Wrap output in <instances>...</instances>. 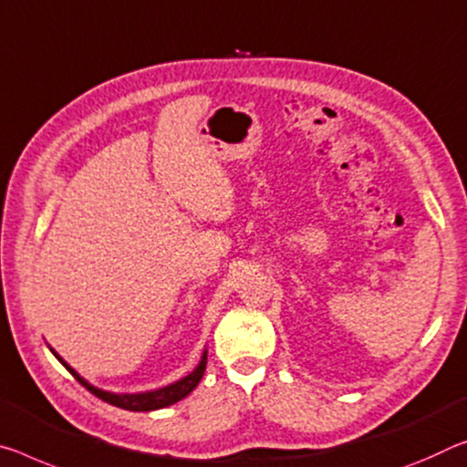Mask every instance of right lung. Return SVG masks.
Here are the masks:
<instances>
[{"instance_id": "obj_1", "label": "right lung", "mask_w": 467, "mask_h": 467, "mask_svg": "<svg viewBox=\"0 0 467 467\" xmlns=\"http://www.w3.org/2000/svg\"><path fill=\"white\" fill-rule=\"evenodd\" d=\"M49 347V345H47ZM49 351L56 355L57 361L68 369V372L77 379L83 387L88 390V393H93L95 397H99L101 401H106L109 405H116L120 407V410H129V411H153V410H161V407H168L176 401H181V399L187 397L191 390H193L199 380L203 379V372H205V366H207V351H203L202 359H199V364L195 366L193 372H189L187 376H182L181 380H176L172 384H168V387H161V389H153V390H145V393H112V390H103L93 387L91 382L85 380L83 376H80L77 369L70 368L66 361L60 358V355L56 353V349Z\"/></svg>"}]
</instances>
